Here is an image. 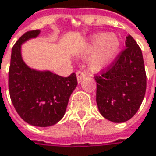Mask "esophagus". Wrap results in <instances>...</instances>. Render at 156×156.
<instances>
[{
  "mask_svg": "<svg viewBox=\"0 0 156 156\" xmlns=\"http://www.w3.org/2000/svg\"><path fill=\"white\" fill-rule=\"evenodd\" d=\"M87 77V74L85 71H82V70H78L77 72V78H78V83H80L84 78H86Z\"/></svg>",
  "mask_w": 156,
  "mask_h": 156,
  "instance_id": "1",
  "label": "esophagus"
}]
</instances>
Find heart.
Instances as JSON below:
<instances>
[{
  "instance_id": "1",
  "label": "heart",
  "mask_w": 156,
  "mask_h": 156,
  "mask_svg": "<svg viewBox=\"0 0 156 156\" xmlns=\"http://www.w3.org/2000/svg\"><path fill=\"white\" fill-rule=\"evenodd\" d=\"M120 48L119 38L113 33H98L87 44L83 55L91 56L89 67L92 70H99L108 66L116 57Z\"/></svg>"
}]
</instances>
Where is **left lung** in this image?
Masks as SVG:
<instances>
[{
    "label": "left lung",
    "mask_w": 156,
    "mask_h": 156,
    "mask_svg": "<svg viewBox=\"0 0 156 156\" xmlns=\"http://www.w3.org/2000/svg\"><path fill=\"white\" fill-rule=\"evenodd\" d=\"M94 78L98 108L105 118L122 123L136 115L144 98L146 74L142 50L131 35L126 48Z\"/></svg>",
    "instance_id": "left-lung-1"
}]
</instances>
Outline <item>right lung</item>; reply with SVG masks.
Here are the masks:
<instances>
[{
    "mask_svg": "<svg viewBox=\"0 0 156 156\" xmlns=\"http://www.w3.org/2000/svg\"><path fill=\"white\" fill-rule=\"evenodd\" d=\"M41 30L25 32L12 50L9 91L14 108L28 124L46 127L57 124L66 112L69 97L78 85L75 73L61 77L50 71L30 69L22 60L21 44L35 38Z\"/></svg>",
    "mask_w": 156,
    "mask_h": 156,
    "instance_id": "1",
    "label": "right lung"
}]
</instances>
